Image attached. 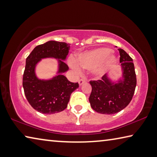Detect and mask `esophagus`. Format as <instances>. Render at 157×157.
Segmentation results:
<instances>
[{"mask_svg":"<svg viewBox=\"0 0 157 157\" xmlns=\"http://www.w3.org/2000/svg\"><path fill=\"white\" fill-rule=\"evenodd\" d=\"M86 79H84V78H82V79H80L79 80V85H82V84H83L84 83H85L86 82Z\"/></svg>","mask_w":157,"mask_h":157,"instance_id":"34e87169","label":"esophagus"}]
</instances>
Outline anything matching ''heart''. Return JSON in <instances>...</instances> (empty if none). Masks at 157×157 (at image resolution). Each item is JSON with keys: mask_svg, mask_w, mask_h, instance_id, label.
Segmentation results:
<instances>
[{"mask_svg": "<svg viewBox=\"0 0 157 157\" xmlns=\"http://www.w3.org/2000/svg\"><path fill=\"white\" fill-rule=\"evenodd\" d=\"M112 50L109 48L101 47L85 53L79 54L77 60V64L73 63V66L77 71H79L78 66L82 68L92 70L95 69L97 75H101L108 68V66L115 61L114 56H110Z\"/></svg>", "mask_w": 157, "mask_h": 157, "instance_id": "1", "label": "heart"}]
</instances>
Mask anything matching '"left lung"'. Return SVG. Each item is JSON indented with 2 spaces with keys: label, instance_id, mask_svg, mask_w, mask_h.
Listing matches in <instances>:
<instances>
[{
  "label": "left lung",
  "instance_id": "obj_1",
  "mask_svg": "<svg viewBox=\"0 0 157 157\" xmlns=\"http://www.w3.org/2000/svg\"><path fill=\"white\" fill-rule=\"evenodd\" d=\"M120 55L123 80L113 84L106 75L101 79L91 80V93L89 96L91 108L101 114L117 113L132 100L136 86V75L133 59L122 49H118Z\"/></svg>",
  "mask_w": 157,
  "mask_h": 157
}]
</instances>
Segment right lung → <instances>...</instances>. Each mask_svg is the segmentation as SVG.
Wrapping results in <instances>:
<instances>
[{
    "label": "right lung",
    "mask_w": 157,
    "mask_h": 157,
    "mask_svg": "<svg viewBox=\"0 0 157 157\" xmlns=\"http://www.w3.org/2000/svg\"><path fill=\"white\" fill-rule=\"evenodd\" d=\"M69 49L68 44L51 40L35 47L26 58L22 83L24 94L32 108L39 113L49 114L64 110L71 94L79 87L78 82H71L61 74L46 81L38 79L35 74V67L41 59L53 57L65 60ZM61 60L59 73L68 69Z\"/></svg>",
    "instance_id": "1"
}]
</instances>
